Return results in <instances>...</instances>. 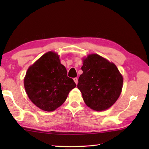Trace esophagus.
<instances>
[{
  "mask_svg": "<svg viewBox=\"0 0 149 149\" xmlns=\"http://www.w3.org/2000/svg\"><path fill=\"white\" fill-rule=\"evenodd\" d=\"M74 82L75 83V84H77V83H78V79L77 77H75V78H74Z\"/></svg>",
  "mask_w": 149,
  "mask_h": 149,
  "instance_id": "obj_1",
  "label": "esophagus"
}]
</instances>
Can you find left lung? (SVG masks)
<instances>
[{"instance_id":"1","label":"left lung","mask_w":149,"mask_h":149,"mask_svg":"<svg viewBox=\"0 0 149 149\" xmlns=\"http://www.w3.org/2000/svg\"><path fill=\"white\" fill-rule=\"evenodd\" d=\"M81 69L77 88L85 104L97 111L109 108L122 89L123 77L116 65L99 55L90 54L83 59Z\"/></svg>"}]
</instances>
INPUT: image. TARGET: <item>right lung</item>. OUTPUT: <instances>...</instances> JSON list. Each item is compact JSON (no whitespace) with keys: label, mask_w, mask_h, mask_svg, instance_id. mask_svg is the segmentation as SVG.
Wrapping results in <instances>:
<instances>
[{"label":"right lung","mask_w":149,"mask_h":149,"mask_svg":"<svg viewBox=\"0 0 149 149\" xmlns=\"http://www.w3.org/2000/svg\"><path fill=\"white\" fill-rule=\"evenodd\" d=\"M24 86L30 100L39 108L52 111L65 102L70 91L76 86L53 52L43 55L29 68Z\"/></svg>","instance_id":"obj_1"}]
</instances>
